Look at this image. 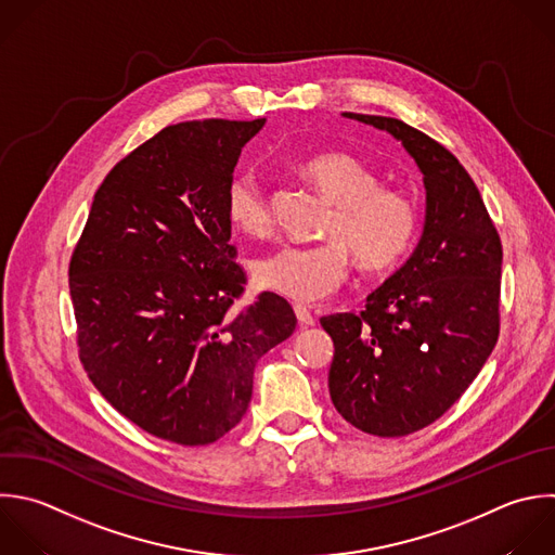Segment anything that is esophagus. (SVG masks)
<instances>
[{"instance_id": "34e87169", "label": "esophagus", "mask_w": 555, "mask_h": 555, "mask_svg": "<svg viewBox=\"0 0 555 555\" xmlns=\"http://www.w3.org/2000/svg\"><path fill=\"white\" fill-rule=\"evenodd\" d=\"M295 314H297V321H299V325H314V317H312V312L306 308V306H301V304H297L295 306Z\"/></svg>"}]
</instances>
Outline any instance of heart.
<instances>
[{
  "label": "heart",
  "mask_w": 555,
  "mask_h": 555,
  "mask_svg": "<svg viewBox=\"0 0 555 555\" xmlns=\"http://www.w3.org/2000/svg\"><path fill=\"white\" fill-rule=\"evenodd\" d=\"M304 176L334 204L321 245H282L262 256L256 282L282 297L312 304L336 293L351 271V251L366 271L397 264L418 232L414 202L382 186L379 173L347 152H327L304 165ZM225 217L243 234L264 238L275 219L256 173H238L225 189Z\"/></svg>",
  "instance_id": "obj_1"
}]
</instances>
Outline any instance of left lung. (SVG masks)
I'll return each mask as SVG.
<instances>
[{"mask_svg":"<svg viewBox=\"0 0 555 555\" xmlns=\"http://www.w3.org/2000/svg\"><path fill=\"white\" fill-rule=\"evenodd\" d=\"M343 115L401 141L425 184V225L405 264L360 314L321 319L334 340V408L353 427L395 438L440 418L494 349L503 251L475 182L447 147L392 117Z\"/></svg>","mask_w":555,"mask_h":555,"instance_id":"obj_1","label":"left lung"}]
</instances>
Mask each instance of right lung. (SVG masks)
Returning a JSON list of instances; mask_svg holds the SVG:
<instances>
[{"mask_svg":"<svg viewBox=\"0 0 555 555\" xmlns=\"http://www.w3.org/2000/svg\"><path fill=\"white\" fill-rule=\"evenodd\" d=\"M264 119L167 126L119 160L95 193L69 262L80 362L126 418L186 447L247 412L256 362L297 325L260 293L230 245L225 189Z\"/></svg>","mask_w":555,"mask_h":555,"instance_id":"1","label":"right lung"}]
</instances>
